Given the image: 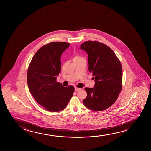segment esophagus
<instances>
[{
	"mask_svg": "<svg viewBox=\"0 0 151 151\" xmlns=\"http://www.w3.org/2000/svg\"><path fill=\"white\" fill-rule=\"evenodd\" d=\"M81 89V88H78V87H75V90L76 91H79Z\"/></svg>",
	"mask_w": 151,
	"mask_h": 151,
	"instance_id": "obj_1",
	"label": "esophagus"
}]
</instances>
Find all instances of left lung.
<instances>
[{
    "instance_id": "8db88e82",
    "label": "left lung",
    "mask_w": 151,
    "mask_h": 151,
    "mask_svg": "<svg viewBox=\"0 0 151 151\" xmlns=\"http://www.w3.org/2000/svg\"><path fill=\"white\" fill-rule=\"evenodd\" d=\"M80 49L88 54V69L95 79L94 87L85 88L87 95L83 103L94 111H103L114 104L121 91V64L114 52L101 42L87 41Z\"/></svg>"
}]
</instances>
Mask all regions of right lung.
Wrapping results in <instances>:
<instances>
[{"label": "right lung", "instance_id": "1", "mask_svg": "<svg viewBox=\"0 0 151 151\" xmlns=\"http://www.w3.org/2000/svg\"><path fill=\"white\" fill-rule=\"evenodd\" d=\"M64 42H52L38 50L30 63L27 74L28 86L36 101L45 109L60 111L67 107L74 91L72 86L56 82L61 70L60 57L69 47Z\"/></svg>", "mask_w": 151, "mask_h": 151}]
</instances>
